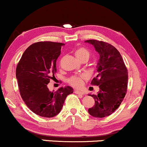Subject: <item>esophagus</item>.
<instances>
[{
    "instance_id": "34e87169",
    "label": "esophagus",
    "mask_w": 147,
    "mask_h": 147,
    "mask_svg": "<svg viewBox=\"0 0 147 147\" xmlns=\"http://www.w3.org/2000/svg\"><path fill=\"white\" fill-rule=\"evenodd\" d=\"M74 92H75V94H78V95H80V96L84 95V92H82L81 91H79V90H75Z\"/></svg>"
}]
</instances>
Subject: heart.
<instances>
[{"label": "heart", "instance_id": "heart-1", "mask_svg": "<svg viewBox=\"0 0 147 147\" xmlns=\"http://www.w3.org/2000/svg\"><path fill=\"white\" fill-rule=\"evenodd\" d=\"M75 55L78 60L82 58L90 57V52L85 48L80 47L76 50ZM86 78V75L85 74H75L69 78L68 82L71 85L74 87H80L83 84V80Z\"/></svg>", "mask_w": 147, "mask_h": 147}]
</instances>
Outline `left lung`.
<instances>
[{"label": "left lung", "mask_w": 147, "mask_h": 147, "mask_svg": "<svg viewBox=\"0 0 147 147\" xmlns=\"http://www.w3.org/2000/svg\"><path fill=\"white\" fill-rule=\"evenodd\" d=\"M85 42L93 45L99 56L97 76L92 80V85L99 87V91L97 94H89L94 98L95 105L88 113L94 117H105L117 109L125 97L128 71L120 53L111 44L94 39Z\"/></svg>", "instance_id": "8db88e82"}]
</instances>
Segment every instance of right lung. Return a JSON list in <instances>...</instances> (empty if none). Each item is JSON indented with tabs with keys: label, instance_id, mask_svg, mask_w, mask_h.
Listing matches in <instances>:
<instances>
[{
	"label": "right lung",
	"instance_id": "right-lung-1",
	"mask_svg": "<svg viewBox=\"0 0 147 147\" xmlns=\"http://www.w3.org/2000/svg\"><path fill=\"white\" fill-rule=\"evenodd\" d=\"M65 44L40 42L25 51L18 63L16 77L26 105L39 116L53 117L60 113L65 98L74 92L70 86L50 91L47 85L57 71L56 61Z\"/></svg>",
	"mask_w": 147,
	"mask_h": 147
}]
</instances>
